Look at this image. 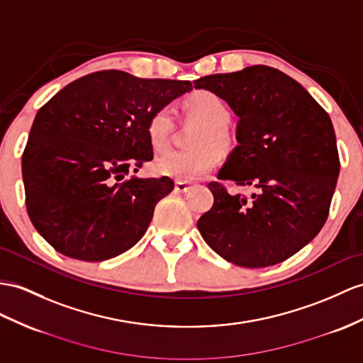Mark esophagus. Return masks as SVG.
I'll use <instances>...</instances> for the list:
<instances>
[{
  "mask_svg": "<svg viewBox=\"0 0 363 363\" xmlns=\"http://www.w3.org/2000/svg\"><path fill=\"white\" fill-rule=\"evenodd\" d=\"M191 188H192V184L188 182H175V191L188 192Z\"/></svg>",
  "mask_w": 363,
  "mask_h": 363,
  "instance_id": "34e87169",
  "label": "esophagus"
}]
</instances>
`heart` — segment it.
<instances>
[{"label": "heart", "instance_id": "b5f03b06", "mask_svg": "<svg viewBox=\"0 0 363 363\" xmlns=\"http://www.w3.org/2000/svg\"><path fill=\"white\" fill-rule=\"evenodd\" d=\"M184 108L192 118L201 123V129L192 141L194 151H167L155 158L154 171L158 175L171 177L179 182H194L208 175L217 163L218 155L226 154L233 145L228 121L229 109L220 96L211 91L191 94ZM174 126L172 111L169 108L157 109L147 121V138L154 149L166 147Z\"/></svg>", "mask_w": 363, "mask_h": 363}]
</instances>
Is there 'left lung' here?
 I'll return each instance as SVG.
<instances>
[{
  "label": "left lung",
  "instance_id": "left-lung-1",
  "mask_svg": "<svg viewBox=\"0 0 363 363\" xmlns=\"http://www.w3.org/2000/svg\"><path fill=\"white\" fill-rule=\"evenodd\" d=\"M238 117L237 146L218 180L252 186L251 199L208 184L214 205L197 222L220 257L243 268L289 259L319 234L340 171L330 115L296 79L269 66L201 77Z\"/></svg>",
  "mask_w": 363,
  "mask_h": 363
}]
</instances>
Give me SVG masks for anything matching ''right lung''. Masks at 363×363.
I'll use <instances>...</instances> for the list:
<instances>
[{"label": "right lung", "instance_id": "right-lung-1", "mask_svg": "<svg viewBox=\"0 0 363 363\" xmlns=\"http://www.w3.org/2000/svg\"><path fill=\"white\" fill-rule=\"evenodd\" d=\"M191 91V82L100 70L43 106L21 166L28 214L44 240L70 259L103 262L145 235L174 182L126 175L154 158L151 115Z\"/></svg>", "mask_w": 363, "mask_h": 363}]
</instances>
